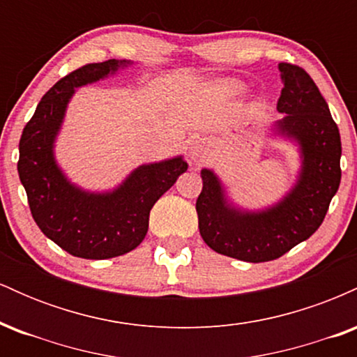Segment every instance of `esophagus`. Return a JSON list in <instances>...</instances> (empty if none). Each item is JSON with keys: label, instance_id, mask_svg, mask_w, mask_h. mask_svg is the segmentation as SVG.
Returning <instances> with one entry per match:
<instances>
[{"label": "esophagus", "instance_id": "esophagus-1", "mask_svg": "<svg viewBox=\"0 0 357 357\" xmlns=\"http://www.w3.org/2000/svg\"><path fill=\"white\" fill-rule=\"evenodd\" d=\"M190 158L192 161V165H202L206 158V147L202 142H195L190 149Z\"/></svg>", "mask_w": 357, "mask_h": 357}]
</instances>
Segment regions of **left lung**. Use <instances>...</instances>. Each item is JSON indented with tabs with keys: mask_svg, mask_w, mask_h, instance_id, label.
Listing matches in <instances>:
<instances>
[{
	"mask_svg": "<svg viewBox=\"0 0 357 357\" xmlns=\"http://www.w3.org/2000/svg\"><path fill=\"white\" fill-rule=\"evenodd\" d=\"M278 68L284 89L277 110L285 117L277 129L296 139L304 159L296 188L267 211L243 213L228 206L218 178L203 169V190L196 199L204 243L252 264L275 260L315 233L341 183V136L329 105L304 68L287 61Z\"/></svg>",
	"mask_w": 357,
	"mask_h": 357,
	"instance_id": "8db88e82",
	"label": "left lung"
}]
</instances>
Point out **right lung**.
Wrapping results in <instances>:
<instances>
[{"label":"right lung","mask_w":357,"mask_h":357,"mask_svg":"<svg viewBox=\"0 0 357 357\" xmlns=\"http://www.w3.org/2000/svg\"><path fill=\"white\" fill-rule=\"evenodd\" d=\"M126 63H87L65 75L42 97L20 139L18 174L31 216L45 236L73 257L104 260L136 248L149 228L151 208L188 169L183 158L141 166L116 191L92 195L72 186L55 165L53 141L73 89Z\"/></svg>","instance_id":"right-lung-1"}]
</instances>
